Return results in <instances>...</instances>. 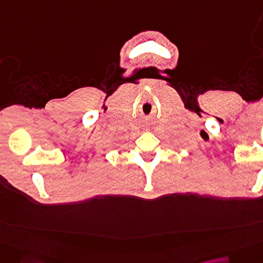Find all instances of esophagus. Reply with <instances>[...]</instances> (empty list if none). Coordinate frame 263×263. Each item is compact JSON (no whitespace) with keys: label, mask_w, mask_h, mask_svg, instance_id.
I'll return each instance as SVG.
<instances>
[{"label":"esophagus","mask_w":263,"mask_h":263,"mask_svg":"<svg viewBox=\"0 0 263 263\" xmlns=\"http://www.w3.org/2000/svg\"><path fill=\"white\" fill-rule=\"evenodd\" d=\"M147 130H148V128H147Z\"/></svg>","instance_id":"34e87169"}]
</instances>
